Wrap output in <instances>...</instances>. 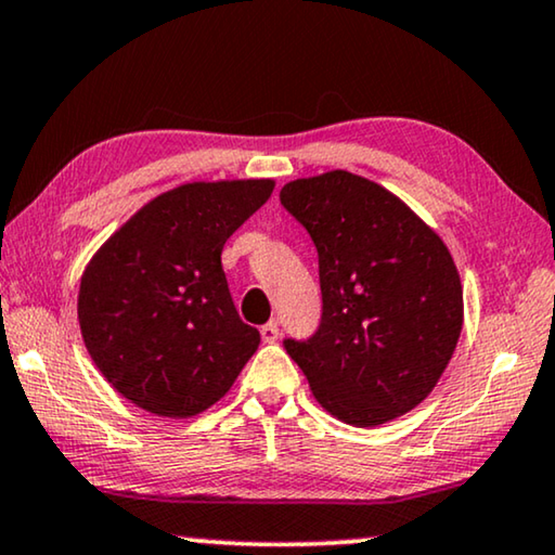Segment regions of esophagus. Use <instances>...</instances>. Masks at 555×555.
Instances as JSON below:
<instances>
[{
    "label": "esophagus",
    "instance_id": "esophagus-1",
    "mask_svg": "<svg viewBox=\"0 0 555 555\" xmlns=\"http://www.w3.org/2000/svg\"><path fill=\"white\" fill-rule=\"evenodd\" d=\"M260 335H262L264 343H275L280 337V325L275 323V320H270V323H264L260 327Z\"/></svg>",
    "mask_w": 555,
    "mask_h": 555
}]
</instances>
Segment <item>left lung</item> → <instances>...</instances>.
Wrapping results in <instances>:
<instances>
[{
    "label": "left lung",
    "mask_w": 555,
    "mask_h": 555,
    "mask_svg": "<svg viewBox=\"0 0 555 555\" xmlns=\"http://www.w3.org/2000/svg\"><path fill=\"white\" fill-rule=\"evenodd\" d=\"M280 203L318 250L323 312L283 345L335 417L371 428L436 388L463 325L455 262L396 195L333 170L287 182Z\"/></svg>",
    "instance_id": "obj_1"
}]
</instances>
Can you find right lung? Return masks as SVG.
Here are the masks:
<instances>
[{"mask_svg": "<svg viewBox=\"0 0 555 555\" xmlns=\"http://www.w3.org/2000/svg\"><path fill=\"white\" fill-rule=\"evenodd\" d=\"M272 180L192 182L159 195L87 264L79 327L107 383L144 411L195 415L260 345L240 320L222 247L268 203Z\"/></svg>", "mask_w": 555, "mask_h": 555, "instance_id": "1", "label": "right lung"}]
</instances>
